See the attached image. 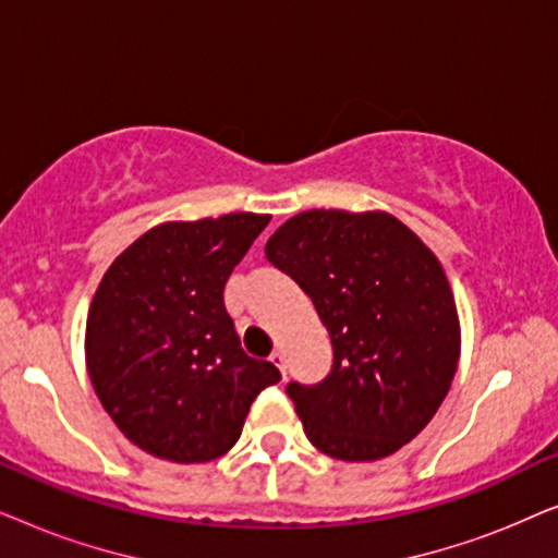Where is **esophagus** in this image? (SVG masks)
<instances>
[{
    "label": "esophagus",
    "instance_id": "1",
    "mask_svg": "<svg viewBox=\"0 0 558 558\" xmlns=\"http://www.w3.org/2000/svg\"><path fill=\"white\" fill-rule=\"evenodd\" d=\"M269 361L281 371V376H287V363H284V353H281V350H274V353L269 355Z\"/></svg>",
    "mask_w": 558,
    "mask_h": 558
}]
</instances>
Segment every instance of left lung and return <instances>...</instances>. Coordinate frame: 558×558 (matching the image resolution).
Masks as SVG:
<instances>
[{"label": "left lung", "mask_w": 558, "mask_h": 558, "mask_svg": "<svg viewBox=\"0 0 558 558\" xmlns=\"http://www.w3.org/2000/svg\"><path fill=\"white\" fill-rule=\"evenodd\" d=\"M264 251L332 340L327 378L287 386L307 439L345 462L393 454L437 414L460 361V317L439 258L380 210H304Z\"/></svg>", "instance_id": "obj_1"}]
</instances>
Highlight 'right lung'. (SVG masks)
I'll list each match as a JSON object with an SVG mask.
<instances>
[{
	"mask_svg": "<svg viewBox=\"0 0 558 558\" xmlns=\"http://www.w3.org/2000/svg\"><path fill=\"white\" fill-rule=\"evenodd\" d=\"M271 216L172 220L113 258L86 319L94 391L144 452L210 462L241 437L251 403L281 376L243 353L223 289Z\"/></svg>",
	"mask_w": 558,
	"mask_h": 558,
	"instance_id": "1",
	"label": "right lung"
}]
</instances>
